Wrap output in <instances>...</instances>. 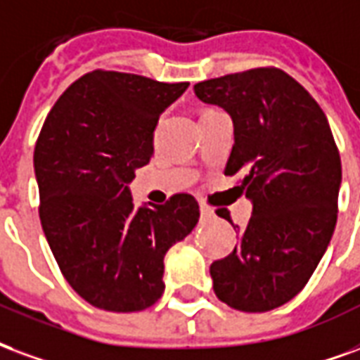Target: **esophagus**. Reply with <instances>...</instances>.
<instances>
[{
  "mask_svg": "<svg viewBox=\"0 0 360 360\" xmlns=\"http://www.w3.org/2000/svg\"><path fill=\"white\" fill-rule=\"evenodd\" d=\"M199 211H201V217H214V212L207 205V201H199Z\"/></svg>",
  "mask_w": 360,
  "mask_h": 360,
  "instance_id": "34e87169",
  "label": "esophagus"
}]
</instances>
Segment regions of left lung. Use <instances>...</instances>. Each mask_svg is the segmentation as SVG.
I'll use <instances>...</instances> for the list:
<instances>
[{
    "mask_svg": "<svg viewBox=\"0 0 360 360\" xmlns=\"http://www.w3.org/2000/svg\"><path fill=\"white\" fill-rule=\"evenodd\" d=\"M193 91L234 120L224 174H240L238 190L253 201L240 243L211 264L212 290L236 311L266 313L305 288L332 240L340 151L314 97L276 67L211 78ZM217 212L232 222L226 209Z\"/></svg>",
    "mask_w": 360,
    "mask_h": 360,
    "instance_id": "8db88e82",
    "label": "left lung"
}]
</instances>
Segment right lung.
Instances as JSON below:
<instances>
[{"label":"right lung","instance_id":"add662e5","mask_svg":"<svg viewBox=\"0 0 360 360\" xmlns=\"http://www.w3.org/2000/svg\"><path fill=\"white\" fill-rule=\"evenodd\" d=\"M188 82L91 70L63 91L34 148L40 220L70 288L112 313L161 299L162 259L199 220L190 193L165 205L134 207L128 184L153 155L161 112Z\"/></svg>","mask_w":360,"mask_h":360}]
</instances>
